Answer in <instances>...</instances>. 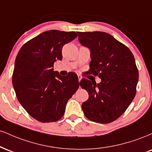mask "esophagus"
<instances>
[{"instance_id":"obj_1","label":"esophagus","mask_w":152,"mask_h":152,"mask_svg":"<svg viewBox=\"0 0 152 152\" xmlns=\"http://www.w3.org/2000/svg\"><path fill=\"white\" fill-rule=\"evenodd\" d=\"M78 81H81V78H82V77H81V76H80V75H78Z\"/></svg>"}]
</instances>
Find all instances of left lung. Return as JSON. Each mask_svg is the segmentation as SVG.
<instances>
[{
  "label": "left lung",
  "mask_w": 152,
  "mask_h": 152,
  "mask_svg": "<svg viewBox=\"0 0 152 152\" xmlns=\"http://www.w3.org/2000/svg\"><path fill=\"white\" fill-rule=\"evenodd\" d=\"M82 46L89 48L88 72L102 79L83 78L80 86L88 94L82 109L88 119L108 124L124 113L137 92L139 71L132 51L111 35L101 31L77 32Z\"/></svg>",
  "instance_id": "obj_1"
}]
</instances>
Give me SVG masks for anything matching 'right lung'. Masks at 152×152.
Listing matches in <instances>:
<instances>
[{
  "instance_id": "obj_1",
  "label": "right lung",
  "mask_w": 152,
  "mask_h": 152,
  "mask_svg": "<svg viewBox=\"0 0 152 152\" xmlns=\"http://www.w3.org/2000/svg\"><path fill=\"white\" fill-rule=\"evenodd\" d=\"M76 32L47 31L26 43L15 61L13 86L18 102L41 122L60 119L66 105L79 87L77 75L62 76L53 64L62 59V48L76 38Z\"/></svg>"
}]
</instances>
